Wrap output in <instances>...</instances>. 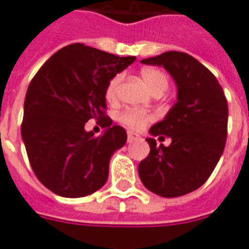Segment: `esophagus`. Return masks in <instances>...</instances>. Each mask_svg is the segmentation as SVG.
Returning <instances> with one entry per match:
<instances>
[{
  "instance_id": "1",
  "label": "esophagus",
  "mask_w": 249,
  "mask_h": 249,
  "mask_svg": "<svg viewBox=\"0 0 249 249\" xmlns=\"http://www.w3.org/2000/svg\"><path fill=\"white\" fill-rule=\"evenodd\" d=\"M139 135L138 134L133 133V131H128L127 133V142H133V141H135V139H138Z\"/></svg>"
}]
</instances>
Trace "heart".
Returning a JSON list of instances; mask_svg holds the SVG:
<instances>
[{
    "label": "heart",
    "instance_id": "heart-1",
    "mask_svg": "<svg viewBox=\"0 0 249 249\" xmlns=\"http://www.w3.org/2000/svg\"><path fill=\"white\" fill-rule=\"evenodd\" d=\"M142 80L146 84V87L149 88L151 92H157V91H166L169 87V80H167L166 75L160 70L156 68H146L141 72ZM121 75H115V76L110 79V82L107 83L105 89L106 100L108 103H114L116 102L118 98V88L121 84ZM121 122L127 126L131 130H142L147 126V123L154 119V116L150 112L142 110H128L124 111L121 115Z\"/></svg>",
    "mask_w": 249,
    "mask_h": 249
}]
</instances>
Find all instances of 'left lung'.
<instances>
[{
    "label": "left lung",
    "mask_w": 249,
    "mask_h": 249,
    "mask_svg": "<svg viewBox=\"0 0 249 249\" xmlns=\"http://www.w3.org/2000/svg\"><path fill=\"white\" fill-rule=\"evenodd\" d=\"M162 65L178 87L177 103L150 128L153 137L172 139L169 146L147 138L149 156L138 166L142 184L162 197H179L198 189L223 154L228 130V103L217 79L193 56L169 51L142 60Z\"/></svg>",
    "instance_id": "obj_1"
}]
</instances>
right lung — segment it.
<instances>
[{"label": "right lung", "instance_id": "add662e5", "mask_svg": "<svg viewBox=\"0 0 249 249\" xmlns=\"http://www.w3.org/2000/svg\"><path fill=\"white\" fill-rule=\"evenodd\" d=\"M134 61L76 43L52 54L32 79L21 135L33 173L54 195L84 197L106 184L111 156L127 134L111 126L105 89ZM89 119L106 128L102 137L85 131Z\"/></svg>", "mask_w": 249, "mask_h": 249}]
</instances>
